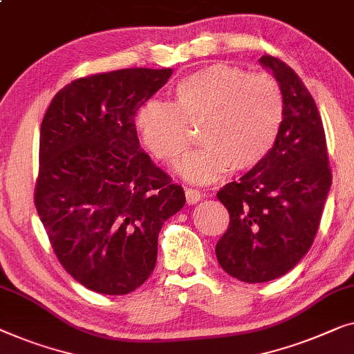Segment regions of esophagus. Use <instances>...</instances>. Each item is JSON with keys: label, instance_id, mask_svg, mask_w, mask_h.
I'll use <instances>...</instances> for the list:
<instances>
[{"label": "esophagus", "instance_id": "esophagus-1", "mask_svg": "<svg viewBox=\"0 0 354 354\" xmlns=\"http://www.w3.org/2000/svg\"><path fill=\"white\" fill-rule=\"evenodd\" d=\"M184 194H186V201L189 205H196V203L198 201H202L203 194L201 191H197V189H192V187H187L186 191H184Z\"/></svg>", "mask_w": 354, "mask_h": 354}]
</instances>
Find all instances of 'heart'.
<instances>
[{
	"instance_id": "obj_1",
	"label": "heart",
	"mask_w": 354,
	"mask_h": 354,
	"mask_svg": "<svg viewBox=\"0 0 354 354\" xmlns=\"http://www.w3.org/2000/svg\"><path fill=\"white\" fill-rule=\"evenodd\" d=\"M173 104L149 99L134 123L153 157L175 165L201 127L203 146L184 157L181 175L192 183L215 181L232 167L252 170L274 149L286 118L281 84L270 73L216 62L189 73L173 86Z\"/></svg>"
}]
</instances>
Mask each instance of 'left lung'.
Wrapping results in <instances>:
<instances>
[{
    "label": "left lung",
    "instance_id": "obj_1",
    "mask_svg": "<svg viewBox=\"0 0 354 354\" xmlns=\"http://www.w3.org/2000/svg\"><path fill=\"white\" fill-rule=\"evenodd\" d=\"M260 64L272 72L286 99L281 134L265 162L216 194L229 212V227L215 248L218 263L248 283L281 277L306 255L332 184L315 99L281 59L266 54Z\"/></svg>",
    "mask_w": 354,
    "mask_h": 354
}]
</instances>
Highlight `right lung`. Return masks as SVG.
I'll use <instances>...</instances> for the list:
<instances>
[{
    "label": "right lung",
    "mask_w": 354,
    "mask_h": 354,
    "mask_svg": "<svg viewBox=\"0 0 354 354\" xmlns=\"http://www.w3.org/2000/svg\"><path fill=\"white\" fill-rule=\"evenodd\" d=\"M171 68H122L73 80L39 129L35 207L57 260L89 290L127 295L152 274L158 232L186 203L142 152L138 109Z\"/></svg>",
    "instance_id": "1"
}]
</instances>
